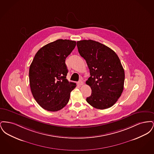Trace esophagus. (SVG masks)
I'll use <instances>...</instances> for the list:
<instances>
[{"instance_id": "1", "label": "esophagus", "mask_w": 154, "mask_h": 154, "mask_svg": "<svg viewBox=\"0 0 154 154\" xmlns=\"http://www.w3.org/2000/svg\"><path fill=\"white\" fill-rule=\"evenodd\" d=\"M77 84H78V85H79V86H82V85H84V82L82 81H79V82H77Z\"/></svg>"}]
</instances>
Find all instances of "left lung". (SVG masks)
<instances>
[{
    "label": "left lung",
    "mask_w": 154,
    "mask_h": 154,
    "mask_svg": "<svg viewBox=\"0 0 154 154\" xmlns=\"http://www.w3.org/2000/svg\"><path fill=\"white\" fill-rule=\"evenodd\" d=\"M77 46L87 62L91 75L86 84L92 94L87 102L97 109L110 108L124 90V70L119 59L109 47L92 40L78 41Z\"/></svg>",
    "instance_id": "8db88e82"
}]
</instances>
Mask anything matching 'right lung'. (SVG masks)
Returning <instances> with one entry per match:
<instances>
[{
	"mask_svg": "<svg viewBox=\"0 0 154 154\" xmlns=\"http://www.w3.org/2000/svg\"><path fill=\"white\" fill-rule=\"evenodd\" d=\"M75 45V41L58 39L42 47L33 59L29 72L30 87L37 103L45 110L63 109L76 87L66 79L65 63Z\"/></svg>",
	"mask_w": 154,
	"mask_h": 154,
	"instance_id": "obj_1",
	"label": "right lung"
}]
</instances>
